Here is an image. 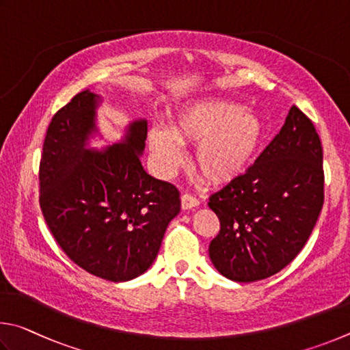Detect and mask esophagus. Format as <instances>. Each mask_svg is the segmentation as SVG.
<instances>
[{
  "instance_id": "esophagus-1",
  "label": "esophagus",
  "mask_w": 350,
  "mask_h": 350,
  "mask_svg": "<svg viewBox=\"0 0 350 350\" xmlns=\"http://www.w3.org/2000/svg\"><path fill=\"white\" fill-rule=\"evenodd\" d=\"M198 204H200V201L195 198V197H192V195H189V193H185L181 197V207H183V211H193V209H197L198 207Z\"/></svg>"
}]
</instances>
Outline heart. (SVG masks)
<instances>
[{"instance_id": "b5f03b06", "label": "heart", "mask_w": 350, "mask_h": 350, "mask_svg": "<svg viewBox=\"0 0 350 350\" xmlns=\"http://www.w3.org/2000/svg\"><path fill=\"white\" fill-rule=\"evenodd\" d=\"M262 137L265 122L255 110L226 98H203L183 107L170 129L152 127L147 144L163 176L185 163L183 146L198 144L195 167L211 185H226L247 170Z\"/></svg>"}]
</instances>
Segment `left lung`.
<instances>
[{"instance_id": "left-lung-1", "label": "left lung", "mask_w": 350, "mask_h": 350, "mask_svg": "<svg viewBox=\"0 0 350 350\" xmlns=\"http://www.w3.org/2000/svg\"><path fill=\"white\" fill-rule=\"evenodd\" d=\"M323 201L321 141L293 106L254 165L209 198L221 224L209 246L212 265L238 283L280 272L309 240Z\"/></svg>"}]
</instances>
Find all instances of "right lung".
Segmentation results:
<instances>
[{
	"label": "right lung",
	"mask_w": 350,
	"mask_h": 350,
	"mask_svg": "<svg viewBox=\"0 0 350 350\" xmlns=\"http://www.w3.org/2000/svg\"><path fill=\"white\" fill-rule=\"evenodd\" d=\"M89 89L51 121L40 163V206L59 247L95 277L129 281L155 261L169 223L180 213V192L143 169L147 121L129 122L120 141L103 149L98 107Z\"/></svg>",
	"instance_id": "1"
}]
</instances>
